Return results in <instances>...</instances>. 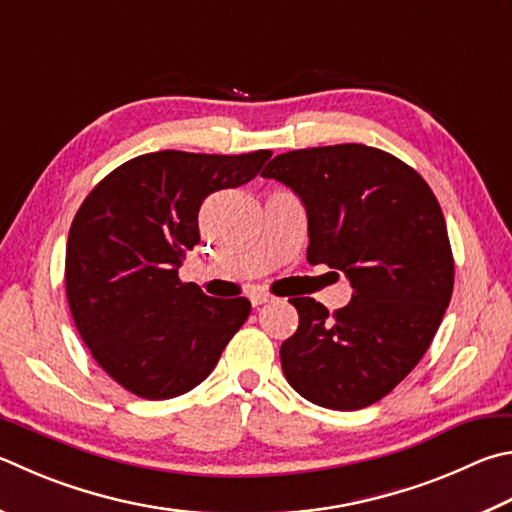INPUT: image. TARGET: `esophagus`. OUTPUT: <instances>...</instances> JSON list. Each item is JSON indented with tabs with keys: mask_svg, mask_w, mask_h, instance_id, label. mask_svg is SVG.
<instances>
[{
	"mask_svg": "<svg viewBox=\"0 0 512 512\" xmlns=\"http://www.w3.org/2000/svg\"><path fill=\"white\" fill-rule=\"evenodd\" d=\"M273 300H275V297L271 293H266V291H253V293H250V302H253V306H262V304L273 302Z\"/></svg>",
	"mask_w": 512,
	"mask_h": 512,
	"instance_id": "34e87169",
	"label": "esophagus"
}]
</instances>
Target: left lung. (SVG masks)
I'll return each instance as SVG.
<instances>
[{
	"instance_id": "obj_1",
	"label": "left lung",
	"mask_w": 512,
	"mask_h": 512,
	"mask_svg": "<svg viewBox=\"0 0 512 512\" xmlns=\"http://www.w3.org/2000/svg\"><path fill=\"white\" fill-rule=\"evenodd\" d=\"M264 179L291 188L309 217V264L347 275L353 295L329 315L291 297L300 327L280 349L297 394L351 412L380 401L430 347L448 309L454 259L439 201L401 159L360 143L275 156Z\"/></svg>"
}]
</instances>
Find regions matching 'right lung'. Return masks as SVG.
<instances>
[{"mask_svg": "<svg viewBox=\"0 0 512 512\" xmlns=\"http://www.w3.org/2000/svg\"><path fill=\"white\" fill-rule=\"evenodd\" d=\"M268 159V150L143 154L82 201L64 264L69 309L91 356L127 392L147 401L190 392L246 322V297H210L179 268L201 241L208 194L255 179Z\"/></svg>", "mask_w": 512, "mask_h": 512, "instance_id": "add662e5", "label": "right lung"}]
</instances>
